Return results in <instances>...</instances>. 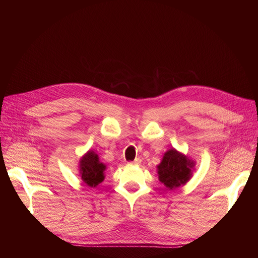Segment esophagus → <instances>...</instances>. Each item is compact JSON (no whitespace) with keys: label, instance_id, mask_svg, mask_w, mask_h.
Segmentation results:
<instances>
[{"label":"esophagus","instance_id":"34e87169","mask_svg":"<svg viewBox=\"0 0 258 258\" xmlns=\"http://www.w3.org/2000/svg\"><path fill=\"white\" fill-rule=\"evenodd\" d=\"M131 163H132V165H140V163H141V159L137 158L135 161H132Z\"/></svg>","mask_w":258,"mask_h":258}]
</instances>
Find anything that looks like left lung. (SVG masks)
<instances>
[{"instance_id":"left-lung-1","label":"left lung","mask_w":258,"mask_h":258,"mask_svg":"<svg viewBox=\"0 0 258 258\" xmlns=\"http://www.w3.org/2000/svg\"><path fill=\"white\" fill-rule=\"evenodd\" d=\"M195 167L196 161L175 148H170L163 154V157L157 166L158 179L168 190H173L189 181Z\"/></svg>"}]
</instances>
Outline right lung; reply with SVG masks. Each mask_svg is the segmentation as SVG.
Returning a JSON list of instances; mask_svg holds the SVG:
<instances>
[{"mask_svg": "<svg viewBox=\"0 0 258 258\" xmlns=\"http://www.w3.org/2000/svg\"><path fill=\"white\" fill-rule=\"evenodd\" d=\"M105 170L106 166L100 161L99 155L93 150H89L80 159L79 173L83 182L89 187H97L103 182Z\"/></svg>", "mask_w": 258, "mask_h": 258, "instance_id": "add662e5", "label": "right lung"}]
</instances>
